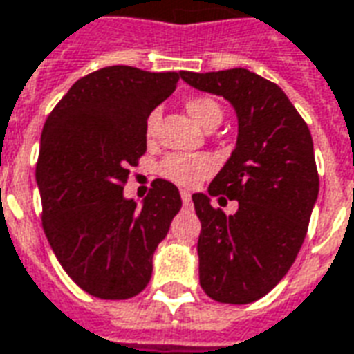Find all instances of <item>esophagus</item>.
Segmentation results:
<instances>
[{
	"label": "esophagus",
	"mask_w": 354,
	"mask_h": 354,
	"mask_svg": "<svg viewBox=\"0 0 354 354\" xmlns=\"http://www.w3.org/2000/svg\"><path fill=\"white\" fill-rule=\"evenodd\" d=\"M182 201H184V205H189L192 203V194L189 192H185V189H182Z\"/></svg>",
	"instance_id": "1"
}]
</instances>
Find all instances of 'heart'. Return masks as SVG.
Listing matches in <instances>:
<instances>
[{
    "label": "heart",
    "mask_w": 354,
    "mask_h": 354,
    "mask_svg": "<svg viewBox=\"0 0 354 354\" xmlns=\"http://www.w3.org/2000/svg\"><path fill=\"white\" fill-rule=\"evenodd\" d=\"M185 111L203 128L222 120V107L211 97H192L185 101ZM159 124V111H151L145 118V136L153 138ZM214 159L205 153H172L160 162L159 172L170 182L182 187H194L201 180L212 174Z\"/></svg>",
    "instance_id": "obj_1"
}]
</instances>
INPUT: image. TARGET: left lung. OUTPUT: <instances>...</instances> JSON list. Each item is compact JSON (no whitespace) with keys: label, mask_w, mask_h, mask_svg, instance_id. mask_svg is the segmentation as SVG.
<instances>
[{"label":"left lung","mask_w":354,"mask_h":354,"mask_svg":"<svg viewBox=\"0 0 354 354\" xmlns=\"http://www.w3.org/2000/svg\"><path fill=\"white\" fill-rule=\"evenodd\" d=\"M182 80L222 95L237 115L234 151L209 195L192 199L201 220L203 291L218 303L247 305L280 283L305 241L318 197L313 138L280 86L247 68L182 71ZM216 194L236 199V215L212 207Z\"/></svg>","instance_id":"left-lung-1"}]
</instances>
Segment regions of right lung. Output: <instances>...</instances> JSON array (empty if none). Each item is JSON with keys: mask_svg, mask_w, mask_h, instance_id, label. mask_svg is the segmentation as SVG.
Segmentation results:
<instances>
[{"mask_svg": "<svg viewBox=\"0 0 354 354\" xmlns=\"http://www.w3.org/2000/svg\"><path fill=\"white\" fill-rule=\"evenodd\" d=\"M182 73L105 66L73 84L44 124L36 167L41 224L57 261L86 293L130 299L151 280L153 253L182 209L157 178L138 205L124 197L147 149L145 118Z\"/></svg>", "mask_w": 354, "mask_h": 354, "instance_id": "right-lung-1", "label": "right lung"}]
</instances>
